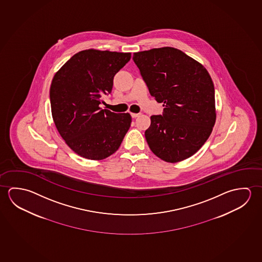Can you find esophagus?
I'll return each instance as SVG.
<instances>
[{
	"label": "esophagus",
	"instance_id": "34e87169",
	"mask_svg": "<svg viewBox=\"0 0 262 262\" xmlns=\"http://www.w3.org/2000/svg\"><path fill=\"white\" fill-rule=\"evenodd\" d=\"M130 116L133 118H137V117L140 116V113H130Z\"/></svg>",
	"mask_w": 262,
	"mask_h": 262
}]
</instances>
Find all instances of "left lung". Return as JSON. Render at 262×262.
<instances>
[{
	"mask_svg": "<svg viewBox=\"0 0 262 262\" xmlns=\"http://www.w3.org/2000/svg\"><path fill=\"white\" fill-rule=\"evenodd\" d=\"M150 95L163 103V115L150 116L145 138L151 151L167 163L191 157L205 144L216 112L214 88L206 68L176 48L133 54Z\"/></svg>",
	"mask_w": 262,
	"mask_h": 262,
	"instance_id": "obj_1",
	"label": "left lung"
}]
</instances>
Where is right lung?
I'll return each mask as SVG.
<instances>
[{
    "instance_id": "add662e5",
    "label": "right lung",
    "mask_w": 262,
    "mask_h": 262,
    "mask_svg": "<svg viewBox=\"0 0 262 262\" xmlns=\"http://www.w3.org/2000/svg\"><path fill=\"white\" fill-rule=\"evenodd\" d=\"M130 57V53L86 49L75 54L53 77V120L69 148L83 158L99 161L111 156L129 130V113L102 110L99 104Z\"/></svg>"
}]
</instances>
